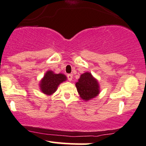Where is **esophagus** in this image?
Instances as JSON below:
<instances>
[{
  "label": "esophagus",
  "mask_w": 146,
  "mask_h": 146,
  "mask_svg": "<svg viewBox=\"0 0 146 146\" xmlns=\"http://www.w3.org/2000/svg\"><path fill=\"white\" fill-rule=\"evenodd\" d=\"M67 79H68L69 81H72V80L73 76H72V74H67Z\"/></svg>",
  "instance_id": "obj_1"
}]
</instances>
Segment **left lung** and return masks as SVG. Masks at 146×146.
<instances>
[{
    "label": "left lung",
    "instance_id": "8db88e82",
    "mask_svg": "<svg viewBox=\"0 0 146 146\" xmlns=\"http://www.w3.org/2000/svg\"><path fill=\"white\" fill-rule=\"evenodd\" d=\"M76 87L81 97L85 101L89 100L99 94V84L91 73L86 72L81 75L76 83Z\"/></svg>",
    "mask_w": 146,
    "mask_h": 146
}]
</instances>
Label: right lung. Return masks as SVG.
<instances>
[{"label":"right lung","mask_w":146,"mask_h":146,"mask_svg":"<svg viewBox=\"0 0 146 146\" xmlns=\"http://www.w3.org/2000/svg\"><path fill=\"white\" fill-rule=\"evenodd\" d=\"M67 77L62 74H54L53 72L48 71L40 84L42 92L45 94L50 95L54 93L60 83L66 80Z\"/></svg>","instance_id":"obj_1"}]
</instances>
